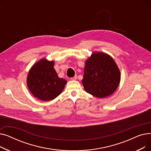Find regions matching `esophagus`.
<instances>
[{
  "mask_svg": "<svg viewBox=\"0 0 151 151\" xmlns=\"http://www.w3.org/2000/svg\"><path fill=\"white\" fill-rule=\"evenodd\" d=\"M70 79H71V80H76V79H77V75H75V76L71 78Z\"/></svg>",
  "mask_w": 151,
  "mask_h": 151,
  "instance_id": "34e87169",
  "label": "esophagus"
}]
</instances>
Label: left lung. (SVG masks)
I'll return each mask as SVG.
<instances>
[{
    "instance_id": "8db88e82",
    "label": "left lung",
    "mask_w": 151,
    "mask_h": 151,
    "mask_svg": "<svg viewBox=\"0 0 151 151\" xmlns=\"http://www.w3.org/2000/svg\"><path fill=\"white\" fill-rule=\"evenodd\" d=\"M120 80L119 69L109 55L95 52L86 60L82 83L88 93L98 98L108 97L116 90Z\"/></svg>"
}]
</instances>
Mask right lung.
Masks as SVG:
<instances>
[{"instance_id": "add662e5", "label": "right lung", "mask_w": 151, "mask_h": 151, "mask_svg": "<svg viewBox=\"0 0 151 151\" xmlns=\"http://www.w3.org/2000/svg\"><path fill=\"white\" fill-rule=\"evenodd\" d=\"M54 62L43 58L31 67L27 78V87L36 98L50 101L62 93L67 84L64 79L58 76L54 68Z\"/></svg>"}]
</instances>
